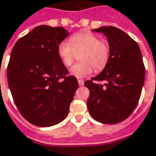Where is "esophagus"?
I'll return each instance as SVG.
<instances>
[{
	"mask_svg": "<svg viewBox=\"0 0 156 156\" xmlns=\"http://www.w3.org/2000/svg\"><path fill=\"white\" fill-rule=\"evenodd\" d=\"M78 85L80 86V87H81V86H83V84H84V81H83V79H78Z\"/></svg>",
	"mask_w": 156,
	"mask_h": 156,
	"instance_id": "1",
	"label": "esophagus"
}]
</instances>
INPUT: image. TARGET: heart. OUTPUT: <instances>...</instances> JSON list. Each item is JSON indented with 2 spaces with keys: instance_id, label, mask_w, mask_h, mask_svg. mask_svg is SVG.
I'll return each instance as SVG.
<instances>
[{
  "instance_id": "heart-1",
  "label": "heart",
  "mask_w": 156,
  "mask_h": 156,
  "mask_svg": "<svg viewBox=\"0 0 156 156\" xmlns=\"http://www.w3.org/2000/svg\"><path fill=\"white\" fill-rule=\"evenodd\" d=\"M68 43L62 41L58 44L57 52L61 61L67 67L71 66L79 54L80 62L71 68L70 74L76 78H84L93 73L94 67L101 71L110 58V45L105 40L91 33H81L71 37Z\"/></svg>"
}]
</instances>
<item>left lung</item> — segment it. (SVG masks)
I'll return each instance as SVG.
<instances>
[{"label": "left lung", "mask_w": 156, "mask_h": 156, "mask_svg": "<svg viewBox=\"0 0 156 156\" xmlns=\"http://www.w3.org/2000/svg\"><path fill=\"white\" fill-rule=\"evenodd\" d=\"M92 31L107 38L111 52L103 71L84 83L89 89L88 110L101 123H118L131 115L141 95L145 78L142 53L139 44L117 28L102 26Z\"/></svg>", "instance_id": "left-lung-1"}]
</instances>
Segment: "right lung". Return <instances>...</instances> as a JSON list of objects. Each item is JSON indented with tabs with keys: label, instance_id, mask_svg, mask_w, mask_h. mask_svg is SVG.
Returning <instances> with one entry per match:
<instances>
[{
	"label": "right lung",
	"instance_id": "add662e5",
	"mask_svg": "<svg viewBox=\"0 0 156 156\" xmlns=\"http://www.w3.org/2000/svg\"><path fill=\"white\" fill-rule=\"evenodd\" d=\"M69 33L62 27L40 25L17 40L7 67V82L21 115L38 127H51L66 118L78 88L66 76L57 52Z\"/></svg>",
	"mask_w": 156,
	"mask_h": 156
}]
</instances>
